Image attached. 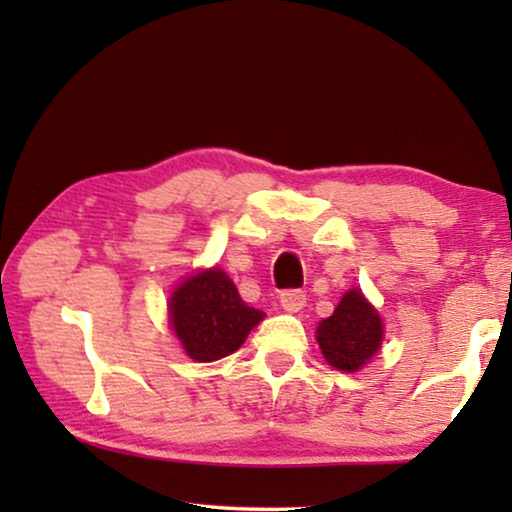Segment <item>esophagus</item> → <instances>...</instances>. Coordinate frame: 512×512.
Wrapping results in <instances>:
<instances>
[{
	"label": "esophagus",
	"instance_id": "1",
	"mask_svg": "<svg viewBox=\"0 0 512 512\" xmlns=\"http://www.w3.org/2000/svg\"><path fill=\"white\" fill-rule=\"evenodd\" d=\"M307 302V293L300 289H287L280 293V305L284 311H300Z\"/></svg>",
	"mask_w": 512,
	"mask_h": 512
}]
</instances>
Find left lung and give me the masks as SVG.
<instances>
[{"label": "left lung", "mask_w": 512, "mask_h": 512, "mask_svg": "<svg viewBox=\"0 0 512 512\" xmlns=\"http://www.w3.org/2000/svg\"><path fill=\"white\" fill-rule=\"evenodd\" d=\"M316 339L329 366L357 372L372 354H377L384 327L361 291L352 289L341 298L334 314L318 325Z\"/></svg>", "instance_id": "1"}]
</instances>
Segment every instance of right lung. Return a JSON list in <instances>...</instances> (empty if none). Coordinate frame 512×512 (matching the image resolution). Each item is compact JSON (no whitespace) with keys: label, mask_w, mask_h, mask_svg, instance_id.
I'll return each instance as SVG.
<instances>
[{"label":"right lung","mask_w":512,"mask_h":512,"mask_svg":"<svg viewBox=\"0 0 512 512\" xmlns=\"http://www.w3.org/2000/svg\"><path fill=\"white\" fill-rule=\"evenodd\" d=\"M171 325L187 354L216 361L241 348L264 311L248 307L219 268L189 277L171 296Z\"/></svg>","instance_id":"obj_1"}]
</instances>
